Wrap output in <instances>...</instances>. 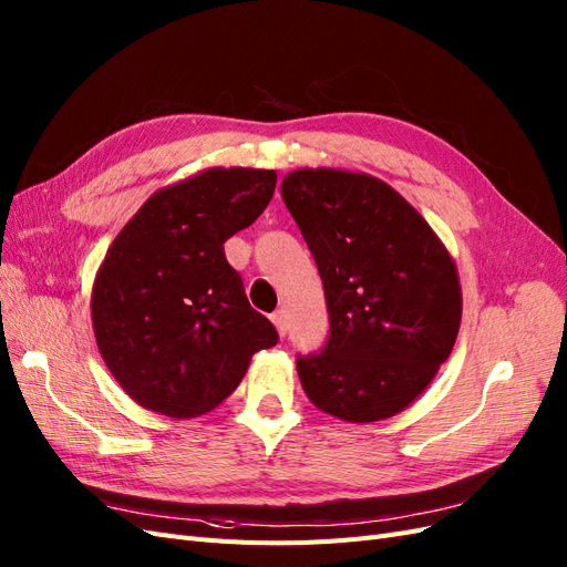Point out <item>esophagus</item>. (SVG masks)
<instances>
[{
	"instance_id": "1",
	"label": "esophagus",
	"mask_w": 567,
	"mask_h": 567,
	"mask_svg": "<svg viewBox=\"0 0 567 567\" xmlns=\"http://www.w3.org/2000/svg\"><path fill=\"white\" fill-rule=\"evenodd\" d=\"M271 323L277 326L279 336H286V331H288V319H286V312H284V310H279V312H274V315H271Z\"/></svg>"
}]
</instances>
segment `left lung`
<instances>
[{
    "label": "left lung",
    "instance_id": "8db88e82",
    "mask_svg": "<svg viewBox=\"0 0 567 567\" xmlns=\"http://www.w3.org/2000/svg\"><path fill=\"white\" fill-rule=\"evenodd\" d=\"M312 250L331 333L298 357L310 402L340 421L400 414L447 362L461 326L450 250L394 188L364 173L300 167L281 182Z\"/></svg>",
    "mask_w": 567,
    "mask_h": 567
}]
</instances>
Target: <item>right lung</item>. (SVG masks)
<instances>
[{
  "label": "right lung",
  "instance_id": "1",
  "mask_svg": "<svg viewBox=\"0 0 567 567\" xmlns=\"http://www.w3.org/2000/svg\"><path fill=\"white\" fill-rule=\"evenodd\" d=\"M274 186V169H203L153 194L115 236L94 279L92 326L136 404L169 419L208 414L250 357L277 346L225 257L227 238L262 215Z\"/></svg>",
  "mask_w": 567,
  "mask_h": 567
}]
</instances>
